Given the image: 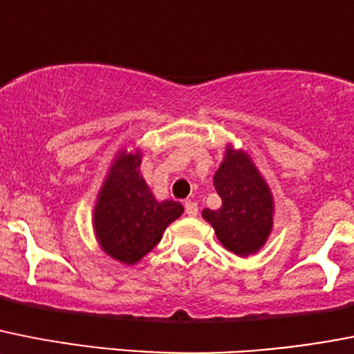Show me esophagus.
I'll return each mask as SVG.
<instances>
[{
	"instance_id": "obj_1",
	"label": "esophagus",
	"mask_w": 354,
	"mask_h": 354,
	"mask_svg": "<svg viewBox=\"0 0 354 354\" xmlns=\"http://www.w3.org/2000/svg\"><path fill=\"white\" fill-rule=\"evenodd\" d=\"M184 209H186V214H188V216H197V213H198L197 202L186 201L184 202Z\"/></svg>"
}]
</instances>
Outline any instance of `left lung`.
<instances>
[{
	"instance_id": "8db88e82",
	"label": "left lung",
	"mask_w": 354,
	"mask_h": 354,
	"mask_svg": "<svg viewBox=\"0 0 354 354\" xmlns=\"http://www.w3.org/2000/svg\"><path fill=\"white\" fill-rule=\"evenodd\" d=\"M213 184L222 206L204 209L202 218L213 225L218 241L232 254H256L274 225V197L267 180L245 150L227 145Z\"/></svg>"
}]
</instances>
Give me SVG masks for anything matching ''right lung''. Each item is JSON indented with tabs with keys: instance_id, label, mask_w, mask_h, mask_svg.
Masks as SVG:
<instances>
[{
	"instance_id": "obj_1",
	"label": "right lung",
	"mask_w": 354,
	"mask_h": 354,
	"mask_svg": "<svg viewBox=\"0 0 354 354\" xmlns=\"http://www.w3.org/2000/svg\"><path fill=\"white\" fill-rule=\"evenodd\" d=\"M140 148H122L96 197L93 229L100 249L123 265H136L184 213L180 202L157 201L141 175Z\"/></svg>"
}]
</instances>
